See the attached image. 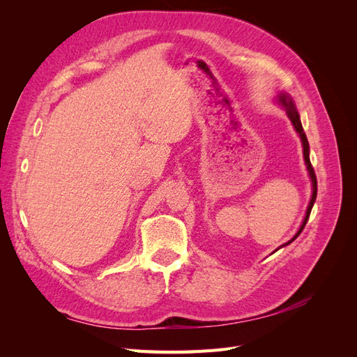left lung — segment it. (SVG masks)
I'll list each match as a JSON object with an SVG mask.
<instances>
[{"mask_svg": "<svg viewBox=\"0 0 357 357\" xmlns=\"http://www.w3.org/2000/svg\"><path fill=\"white\" fill-rule=\"evenodd\" d=\"M278 101L282 102V105H283L284 109H286V113H287L289 119L291 121V123H294V126H295V129H296V132H298V134H299V137H301L302 146H304V158H305L307 169H308V172H310V177H311V181H312V197H311L310 205H308V208H307L305 219H304V222H302V225H301V228H299L298 234H296V235L294 236V238H291L289 243H286V244H290L291 241L298 238V235L302 232V229L305 228V225H307V222H308L311 208H312V205H314V201H316V197H317V178H316L314 168H312L311 162H310V153H308V152H310V146H308V139H307V135H305V132H304V129H302V125H301V121H299V114H298V112H296V109H295V104H294V101H291L290 96H289V95H286V93L280 95V96H278ZM286 244H284V245H286Z\"/></svg>", "mask_w": 357, "mask_h": 357, "instance_id": "left-lung-1", "label": "left lung"}]
</instances>
